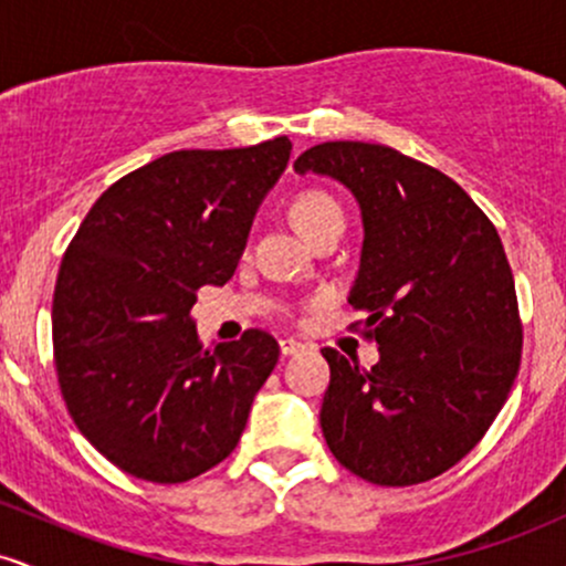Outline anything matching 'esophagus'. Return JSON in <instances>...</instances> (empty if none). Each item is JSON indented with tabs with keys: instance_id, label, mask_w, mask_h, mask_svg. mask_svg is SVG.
I'll use <instances>...</instances> for the list:
<instances>
[{
	"instance_id": "obj_1",
	"label": "esophagus",
	"mask_w": 566,
	"mask_h": 566,
	"mask_svg": "<svg viewBox=\"0 0 566 566\" xmlns=\"http://www.w3.org/2000/svg\"><path fill=\"white\" fill-rule=\"evenodd\" d=\"M305 346L301 340H295V337H284V340H279V350H282V356H295L301 354Z\"/></svg>"
}]
</instances>
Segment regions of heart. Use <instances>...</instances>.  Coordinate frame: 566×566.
<instances>
[{
  "label": "heart",
  "instance_id": "heart-1",
  "mask_svg": "<svg viewBox=\"0 0 566 566\" xmlns=\"http://www.w3.org/2000/svg\"><path fill=\"white\" fill-rule=\"evenodd\" d=\"M290 218L297 226L303 237L314 242L322 231L333 229V226H346V216L343 207L329 197L327 191L311 188V191H301L290 205Z\"/></svg>",
  "mask_w": 566,
  "mask_h": 566
}]
</instances>
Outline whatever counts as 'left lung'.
<instances>
[{
  "label": "left lung",
  "mask_w": 566,
  "mask_h": 566,
  "mask_svg": "<svg viewBox=\"0 0 566 566\" xmlns=\"http://www.w3.org/2000/svg\"><path fill=\"white\" fill-rule=\"evenodd\" d=\"M350 188L365 220L348 303L380 346L361 367L324 348L322 431L365 482L409 486L450 471L482 441L522 361V316L492 220L452 178L396 148L329 140L295 159Z\"/></svg>",
  "instance_id": "8db88e82"
}]
</instances>
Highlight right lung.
<instances>
[{
  "mask_svg": "<svg viewBox=\"0 0 566 566\" xmlns=\"http://www.w3.org/2000/svg\"><path fill=\"white\" fill-rule=\"evenodd\" d=\"M290 151L279 135L165 154L108 186L63 252L53 297L63 401L82 437L129 476L188 482L239 444L279 343L244 329L201 348L191 308L199 287L233 276Z\"/></svg>",
  "mask_w": 566,
  "mask_h": 566,
  "instance_id": "obj_1",
  "label": "right lung"
}]
</instances>
